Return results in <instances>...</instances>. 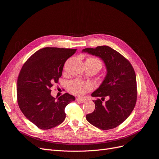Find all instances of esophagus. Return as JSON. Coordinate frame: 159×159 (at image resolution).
I'll use <instances>...</instances> for the list:
<instances>
[{
	"mask_svg": "<svg viewBox=\"0 0 159 159\" xmlns=\"http://www.w3.org/2000/svg\"><path fill=\"white\" fill-rule=\"evenodd\" d=\"M76 100H77V102H80V103H84L85 102V99H83V98H78L76 99Z\"/></svg>",
	"mask_w": 159,
	"mask_h": 159,
	"instance_id": "obj_1",
	"label": "esophagus"
}]
</instances>
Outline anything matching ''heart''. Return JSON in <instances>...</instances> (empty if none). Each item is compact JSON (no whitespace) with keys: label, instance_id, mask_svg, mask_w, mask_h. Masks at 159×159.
<instances>
[{"label":"heart","instance_id":"obj_1","mask_svg":"<svg viewBox=\"0 0 159 159\" xmlns=\"http://www.w3.org/2000/svg\"><path fill=\"white\" fill-rule=\"evenodd\" d=\"M85 64L97 66L99 70L102 68V63L99 59L93 57H88L85 60ZM69 89L76 95H82L92 89V85L89 83H84L78 80L71 81L69 84Z\"/></svg>","mask_w":159,"mask_h":159}]
</instances>
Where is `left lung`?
<instances>
[{
	"mask_svg": "<svg viewBox=\"0 0 159 159\" xmlns=\"http://www.w3.org/2000/svg\"><path fill=\"white\" fill-rule=\"evenodd\" d=\"M82 52L100 57L107 69L102 84L91 94L102 99L93 101L95 110L86 115V119L102 130L117 127L125 121L135 106L137 98L135 72L128 60L109 46L85 48ZM105 97L108 100L103 103Z\"/></svg>",
	"mask_w": 159,
	"mask_h": 159,
	"instance_id": "8db88e82",
	"label": "left lung"
}]
</instances>
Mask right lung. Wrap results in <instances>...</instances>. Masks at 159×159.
Returning <instances> with one entry per match:
<instances>
[{"label": "right lung", "mask_w": 159, "mask_h": 159, "mask_svg": "<svg viewBox=\"0 0 159 159\" xmlns=\"http://www.w3.org/2000/svg\"><path fill=\"white\" fill-rule=\"evenodd\" d=\"M76 49L46 47L27 60L18 75L17 101L24 115L41 129L59 125L66 118L65 107L75 100L68 93L57 99L50 88L58 83L66 61Z\"/></svg>", "instance_id": "right-lung-1"}]
</instances>
